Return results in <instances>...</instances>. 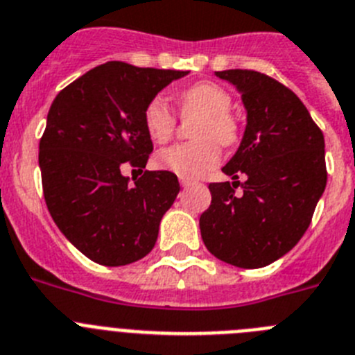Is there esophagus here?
<instances>
[{"label":"esophagus","mask_w":355,"mask_h":355,"mask_svg":"<svg viewBox=\"0 0 355 355\" xmlns=\"http://www.w3.org/2000/svg\"><path fill=\"white\" fill-rule=\"evenodd\" d=\"M180 186H182V187H189V186H191V182H189V180H180Z\"/></svg>","instance_id":"1"}]
</instances>
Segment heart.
Instances as JSON below:
<instances>
[{
  "label": "heart",
  "mask_w": 355,
  "mask_h": 355,
  "mask_svg": "<svg viewBox=\"0 0 355 355\" xmlns=\"http://www.w3.org/2000/svg\"><path fill=\"white\" fill-rule=\"evenodd\" d=\"M184 114H202L195 126V143L173 144L155 155V166L184 180L203 177L220 162L221 144H232L237 137V125L230 116L232 98L223 87L200 82L178 94ZM144 128L148 137L162 144L173 135L175 114L164 98H153L144 109Z\"/></svg>",
  "instance_id": "b5f03b06"
}]
</instances>
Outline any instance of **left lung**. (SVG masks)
<instances>
[{
  "label": "left lung",
  "mask_w": 355,
  "mask_h": 355,
  "mask_svg": "<svg viewBox=\"0 0 355 355\" xmlns=\"http://www.w3.org/2000/svg\"><path fill=\"white\" fill-rule=\"evenodd\" d=\"M241 94L246 126L223 166L232 182L209 184L212 202L200 216L214 257L237 268L275 263L300 241L327 186L325 141L300 98L248 69L216 71ZM245 174L241 196L236 178Z\"/></svg>",
  "instance_id": "left-lung-1"
}]
</instances>
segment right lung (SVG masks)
Instances as JSON below:
<instances>
[{
    "instance_id": "add662e5",
    "label": "right lung",
    "mask_w": 355,
    "mask_h": 355,
    "mask_svg": "<svg viewBox=\"0 0 355 355\" xmlns=\"http://www.w3.org/2000/svg\"><path fill=\"white\" fill-rule=\"evenodd\" d=\"M189 71L107 62L58 92L39 144L48 211L71 245L103 266H125L152 252L180 184L146 171L128 184L121 166H146L153 143L144 109Z\"/></svg>"
}]
</instances>
